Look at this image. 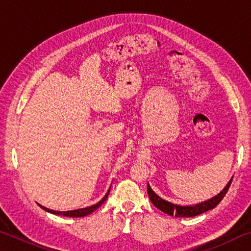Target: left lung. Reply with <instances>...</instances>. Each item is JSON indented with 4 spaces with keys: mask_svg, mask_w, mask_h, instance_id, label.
Listing matches in <instances>:
<instances>
[{
    "mask_svg": "<svg viewBox=\"0 0 251 251\" xmlns=\"http://www.w3.org/2000/svg\"><path fill=\"white\" fill-rule=\"evenodd\" d=\"M231 181L232 179H230V181L228 182L227 186L225 187L217 196L212 197L211 199H208L207 201L197 203V205L195 206H178V205H174V203L169 201H164V199H161L159 196H157V195L152 192L150 184L147 185V193H148V196H150L151 201L154 203V206L158 208L159 210L164 211L165 214L175 216V217H194V216L201 215L202 212H206L217 206L218 203L223 201L225 195H226V193L228 192Z\"/></svg>",
    "mask_w": 251,
    "mask_h": 251,
    "instance_id": "8db88e82",
    "label": "left lung"
}]
</instances>
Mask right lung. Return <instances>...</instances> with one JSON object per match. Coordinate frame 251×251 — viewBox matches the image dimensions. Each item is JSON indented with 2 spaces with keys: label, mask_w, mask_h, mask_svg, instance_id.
Segmentation results:
<instances>
[{
  "label": "right lung",
  "mask_w": 251,
  "mask_h": 251,
  "mask_svg": "<svg viewBox=\"0 0 251 251\" xmlns=\"http://www.w3.org/2000/svg\"><path fill=\"white\" fill-rule=\"evenodd\" d=\"M109 189H110V188H109ZM108 194H109V190L107 192V194L105 195L104 198L101 199V201H100L99 202H97L96 205H93V206H91V207H86V208H82V209L70 210V211H55V210H50V209H49V208L43 207V206H41V207L43 208L44 210L49 211V212H50V214H54V215H62V216H65V217H84V216L90 215V214H92L93 211L96 210L97 208H99V207L101 205V203H103V202L106 201V198H107Z\"/></svg>",
  "instance_id": "right-lung-1"
}]
</instances>
